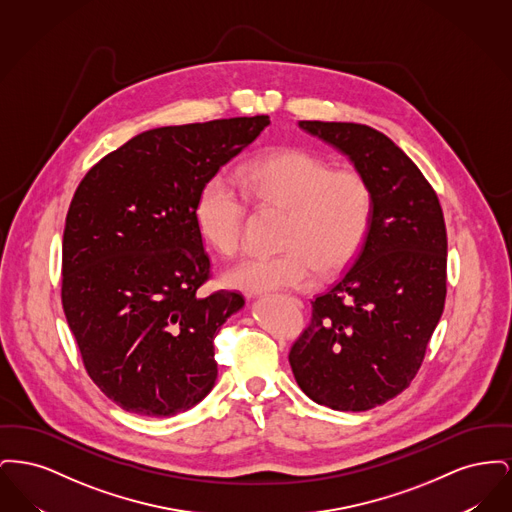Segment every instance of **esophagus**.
<instances>
[{
    "label": "esophagus",
    "mask_w": 512,
    "mask_h": 512,
    "mask_svg": "<svg viewBox=\"0 0 512 512\" xmlns=\"http://www.w3.org/2000/svg\"><path fill=\"white\" fill-rule=\"evenodd\" d=\"M292 301L293 303H295V305H297V307H303V301H301V299H297V297H292Z\"/></svg>",
    "instance_id": "esophagus-1"
}]
</instances>
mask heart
Here are the masks:
<instances>
[{
	"label": "heart",
	"mask_w": 512,
	"mask_h": 512,
	"mask_svg": "<svg viewBox=\"0 0 512 512\" xmlns=\"http://www.w3.org/2000/svg\"><path fill=\"white\" fill-rule=\"evenodd\" d=\"M247 199L286 209L282 245L290 251L249 255L228 268L224 284L245 293L313 288L320 267L334 274L355 257L372 217V192L359 172L332 171L303 149L278 151L242 167L238 184L217 172L201 186L195 222L222 255H234L242 245Z\"/></svg>",
	"instance_id": "1"
}]
</instances>
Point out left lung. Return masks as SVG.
Returning a JSON list of instances; mask_svg holds the SVG:
<instances>
[{
  "label": "left lung",
  "instance_id": "8db88e82",
  "mask_svg": "<svg viewBox=\"0 0 512 512\" xmlns=\"http://www.w3.org/2000/svg\"><path fill=\"white\" fill-rule=\"evenodd\" d=\"M343 153L372 192L365 242L313 301L290 351L295 382L318 405L368 411L413 382L445 305L447 232L438 195L390 138L366 124L299 121Z\"/></svg>",
  "mask_w": 512,
  "mask_h": 512
}]
</instances>
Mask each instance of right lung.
<instances>
[{"instance_id": "right-lung-1", "label": "right lung", "mask_w": 512, "mask_h": 512, "mask_svg": "<svg viewBox=\"0 0 512 512\" xmlns=\"http://www.w3.org/2000/svg\"><path fill=\"white\" fill-rule=\"evenodd\" d=\"M268 124L257 115L147 130L105 155L74 192L63 309L90 378L128 413H184L215 386L213 340L245 301L199 293L211 261L195 203Z\"/></svg>"}]
</instances>
